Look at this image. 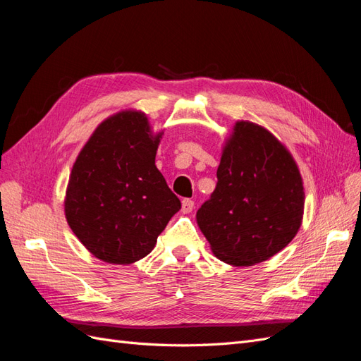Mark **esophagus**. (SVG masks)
Instances as JSON below:
<instances>
[{
  "mask_svg": "<svg viewBox=\"0 0 361 361\" xmlns=\"http://www.w3.org/2000/svg\"><path fill=\"white\" fill-rule=\"evenodd\" d=\"M194 209V202L191 199H183L182 200V212L183 214H188Z\"/></svg>",
  "mask_w": 361,
  "mask_h": 361,
  "instance_id": "esophagus-1",
  "label": "esophagus"
}]
</instances>
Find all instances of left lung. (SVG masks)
<instances>
[{"label":"left lung","mask_w":361,"mask_h":361,"mask_svg":"<svg viewBox=\"0 0 361 361\" xmlns=\"http://www.w3.org/2000/svg\"><path fill=\"white\" fill-rule=\"evenodd\" d=\"M216 187L197 211L214 255L235 267L264 262L297 235L304 188L297 164L259 125L238 122L216 170Z\"/></svg>","instance_id":"8db88e82"}]
</instances>
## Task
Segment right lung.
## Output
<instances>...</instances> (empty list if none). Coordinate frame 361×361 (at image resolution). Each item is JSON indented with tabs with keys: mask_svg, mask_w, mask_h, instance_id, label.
Listing matches in <instances>:
<instances>
[{
	"mask_svg": "<svg viewBox=\"0 0 361 361\" xmlns=\"http://www.w3.org/2000/svg\"><path fill=\"white\" fill-rule=\"evenodd\" d=\"M159 138L143 113H118L97 126L73 164L66 220L82 245L108 264L147 256L180 209L155 166Z\"/></svg>",
	"mask_w": 361,
	"mask_h": 361,
	"instance_id": "right-lung-1",
	"label": "right lung"
}]
</instances>
